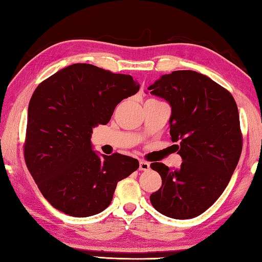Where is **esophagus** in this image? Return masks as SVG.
Returning a JSON list of instances; mask_svg holds the SVG:
<instances>
[{
	"label": "esophagus",
	"mask_w": 262,
	"mask_h": 262,
	"mask_svg": "<svg viewBox=\"0 0 262 262\" xmlns=\"http://www.w3.org/2000/svg\"><path fill=\"white\" fill-rule=\"evenodd\" d=\"M149 167H150V165H149V163H148V162H146V161H140L139 162V170L147 171V170H149Z\"/></svg>",
	"instance_id": "1"
}]
</instances>
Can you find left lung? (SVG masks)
<instances>
[{"mask_svg":"<svg viewBox=\"0 0 262 262\" xmlns=\"http://www.w3.org/2000/svg\"><path fill=\"white\" fill-rule=\"evenodd\" d=\"M148 90L171 106V140L178 141L182 159L179 169L150 164L162 178V187L150 195L151 205L170 218H195L219 199L238 163L237 105L226 89L194 71L165 74Z\"/></svg>","mask_w":262,"mask_h":262,"instance_id":"8db88e82","label":"left lung"}]
</instances>
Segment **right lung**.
<instances>
[{"label": "right lung", "instance_id": "right-lung-1", "mask_svg": "<svg viewBox=\"0 0 262 262\" xmlns=\"http://www.w3.org/2000/svg\"><path fill=\"white\" fill-rule=\"evenodd\" d=\"M131 75L74 63L47 78L28 106L25 161L49 203L77 218L111 204L118 181L139 167L130 156L92 150V129L139 91Z\"/></svg>", "mask_w": 262, "mask_h": 262}]
</instances>
